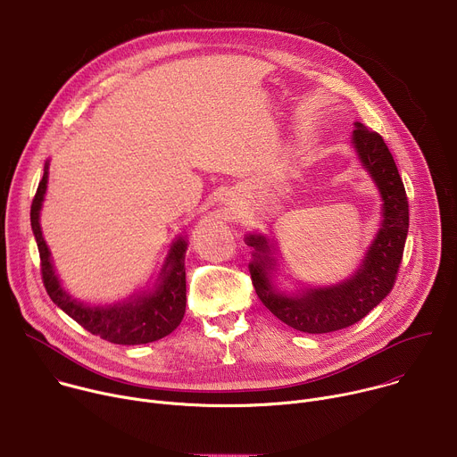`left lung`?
<instances>
[{
    "mask_svg": "<svg viewBox=\"0 0 457 457\" xmlns=\"http://www.w3.org/2000/svg\"><path fill=\"white\" fill-rule=\"evenodd\" d=\"M353 145L381 191L383 220L363 264L351 280L325 289H307L296 296L278 293L270 278L275 260L270 256L268 238L245 237V244L254 249L249 275L260 302L302 333H333L360 321L393 291L402 266L409 233V199L395 157L383 137L360 122H356Z\"/></svg>",
    "mask_w": 457,
    "mask_h": 457,
    "instance_id": "8db88e82",
    "label": "left lung"
}]
</instances>
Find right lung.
<instances>
[{
    "label": "right lung",
    "instance_id": "obj_1",
    "mask_svg": "<svg viewBox=\"0 0 457 457\" xmlns=\"http://www.w3.org/2000/svg\"><path fill=\"white\" fill-rule=\"evenodd\" d=\"M48 164L45 166L43 179L30 206V224L39 249V266L45 289L52 302L74 318L83 329L101 337L103 340L117 345H141L161 340L179 328L186 311V270L184 253L186 242L179 238L168 254L164 270L161 273V284L155 293L124 300L120 303L106 307H88L76 302L62 291L54 273L50 251L43 240L39 226V210L46 191Z\"/></svg>",
    "mask_w": 457,
    "mask_h": 457
}]
</instances>
